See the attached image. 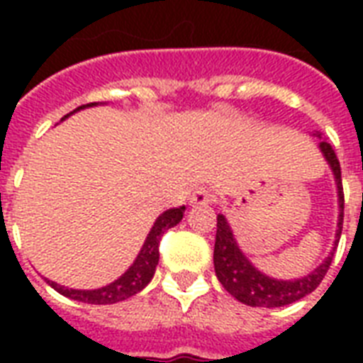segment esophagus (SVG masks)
<instances>
[{
  "mask_svg": "<svg viewBox=\"0 0 363 363\" xmlns=\"http://www.w3.org/2000/svg\"><path fill=\"white\" fill-rule=\"evenodd\" d=\"M213 201V194L207 186H196L190 194V205H207Z\"/></svg>",
  "mask_w": 363,
  "mask_h": 363,
  "instance_id": "esophagus-1",
  "label": "esophagus"
}]
</instances>
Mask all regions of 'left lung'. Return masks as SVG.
<instances>
[{
    "instance_id": "8db88e82",
    "label": "left lung",
    "mask_w": 363,
    "mask_h": 363,
    "mask_svg": "<svg viewBox=\"0 0 363 363\" xmlns=\"http://www.w3.org/2000/svg\"><path fill=\"white\" fill-rule=\"evenodd\" d=\"M318 148H320L322 156L326 158L328 165H330V169L333 173V179H335L339 218L332 252L328 254V258L320 265H316L311 273L299 277V279H286V281L273 279V277L262 273L258 267H254L252 262L239 248L238 239L233 238V232L230 224H228L226 216L222 213H218V216H216V239L215 254H213L216 277H218L222 286L226 288L228 292L241 303L250 305V307H267V309L290 305L313 292L322 282L326 271L330 269L333 252H335V247H337L339 238H341V230H343V182H341V165H339V160L333 152L332 145L322 141Z\"/></svg>"
}]
</instances>
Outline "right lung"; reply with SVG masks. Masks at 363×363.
Masks as SVG:
<instances>
[{"label":"right lung","instance_id":"1","mask_svg":"<svg viewBox=\"0 0 363 363\" xmlns=\"http://www.w3.org/2000/svg\"><path fill=\"white\" fill-rule=\"evenodd\" d=\"M94 105L98 104L81 105V107H77L73 113H77V111L81 109H86V107H94ZM73 113H69V115H73ZM69 115H65L62 121H65ZM184 209H186V207L182 205V207H177V209L164 211V213L156 218L154 226L150 228L147 239L143 242L141 250L137 254L135 262L128 267V271H125L124 275H121L115 282H111L107 286L96 288V290H73V288L62 286L58 282L48 281V279H45V281H47L58 294H62L65 298L82 301V303L111 305L118 303V301H124V299L131 298V296H135L137 292H141L143 288L152 281L154 271H156V265H158L160 259V239H162L164 232H167L169 228L177 226V224L182 220Z\"/></svg>","mask_w":363,"mask_h":363}]
</instances>
